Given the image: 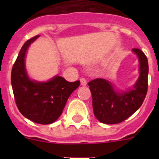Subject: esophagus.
<instances>
[{"label": "esophagus", "mask_w": 159, "mask_h": 159, "mask_svg": "<svg viewBox=\"0 0 159 159\" xmlns=\"http://www.w3.org/2000/svg\"><path fill=\"white\" fill-rule=\"evenodd\" d=\"M80 84L82 86H86L87 85V80L84 78L80 79Z\"/></svg>", "instance_id": "obj_1"}]
</instances>
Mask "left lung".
Masks as SVG:
<instances>
[{
	"label": "left lung",
	"mask_w": 159,
	"mask_h": 159,
	"mask_svg": "<svg viewBox=\"0 0 159 159\" xmlns=\"http://www.w3.org/2000/svg\"><path fill=\"white\" fill-rule=\"evenodd\" d=\"M132 52L139 59V76L131 88L126 91L117 89L105 79H95L88 83L92 95L95 118L105 124L124 121L143 104L147 92L148 61L145 54L138 48Z\"/></svg>",
	"instance_id": "obj_1"
}]
</instances>
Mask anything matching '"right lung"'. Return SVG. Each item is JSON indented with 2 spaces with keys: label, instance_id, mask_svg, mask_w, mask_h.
Segmentation results:
<instances>
[{
  "label": "right lung",
  "instance_id": "add662e5",
  "mask_svg": "<svg viewBox=\"0 0 159 159\" xmlns=\"http://www.w3.org/2000/svg\"><path fill=\"white\" fill-rule=\"evenodd\" d=\"M38 37H32L22 46L12 67L11 84L20 112L34 123L50 124L57 121L62 114L67 99L80 82H67L60 75L46 82L29 78L25 67V57L31 43Z\"/></svg>",
  "mask_w": 159,
  "mask_h": 159
}]
</instances>
